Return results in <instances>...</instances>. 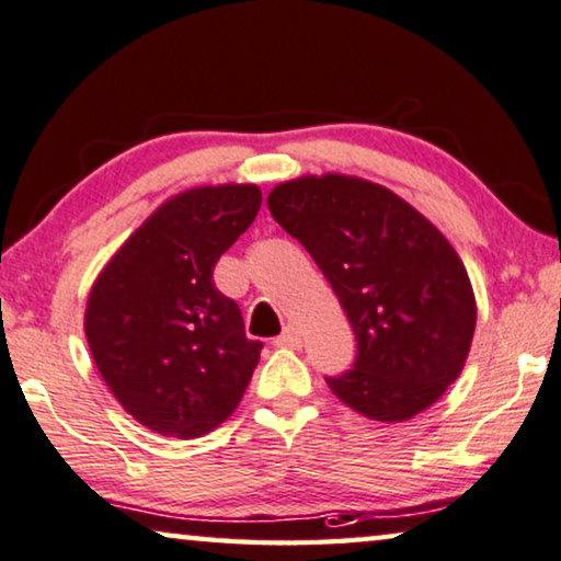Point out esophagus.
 <instances>
[{
	"label": "esophagus",
	"mask_w": 561,
	"mask_h": 561,
	"mask_svg": "<svg viewBox=\"0 0 561 561\" xmlns=\"http://www.w3.org/2000/svg\"><path fill=\"white\" fill-rule=\"evenodd\" d=\"M274 345L277 347H291V350H299L302 347V332H299L295 324H289L287 330H284L277 340H274Z\"/></svg>",
	"instance_id": "obj_1"
}]
</instances>
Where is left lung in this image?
<instances>
[{"instance_id":"1","label":"left lung","mask_w":561,"mask_h":561,"mask_svg":"<svg viewBox=\"0 0 561 561\" xmlns=\"http://www.w3.org/2000/svg\"><path fill=\"white\" fill-rule=\"evenodd\" d=\"M266 206L320 266L357 340L328 378L370 421L423 413L461 375L476 330L471 279L448 239L408 201L357 175H299Z\"/></svg>"}]
</instances>
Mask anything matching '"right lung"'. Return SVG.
Listing matches in <instances>:
<instances>
[{
    "label": "right lung",
    "mask_w": 561,
    "mask_h": 561,
    "mask_svg": "<svg viewBox=\"0 0 561 561\" xmlns=\"http://www.w3.org/2000/svg\"><path fill=\"white\" fill-rule=\"evenodd\" d=\"M254 183L181 191L156 208L103 266L85 337L115 400L169 438H198L237 411L262 342L214 284L219 256L252 227Z\"/></svg>",
    "instance_id": "1"
}]
</instances>
